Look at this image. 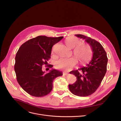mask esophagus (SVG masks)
<instances>
[{"label":"esophagus","instance_id":"esophagus-1","mask_svg":"<svg viewBox=\"0 0 121 121\" xmlns=\"http://www.w3.org/2000/svg\"><path fill=\"white\" fill-rule=\"evenodd\" d=\"M68 74V73H66V72H64V73H63V75H65V76H66V75H67Z\"/></svg>","mask_w":121,"mask_h":121}]
</instances>
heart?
Instances as JSON below:
<instances>
[{"instance_id": "1", "label": "heart", "mask_w": 121, "mask_h": 121, "mask_svg": "<svg viewBox=\"0 0 121 121\" xmlns=\"http://www.w3.org/2000/svg\"><path fill=\"white\" fill-rule=\"evenodd\" d=\"M81 41L75 36L67 37L65 43L69 48L74 49L73 54L80 63H86L90 60L92 52L91 46L87 43H81ZM75 57H61L56 62V67L59 69L70 71L77 64Z\"/></svg>"}]
</instances>
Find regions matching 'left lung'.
I'll use <instances>...</instances> for the list:
<instances>
[{"instance_id":"obj_1","label":"left lung","mask_w":121,"mask_h":121,"mask_svg":"<svg viewBox=\"0 0 121 121\" xmlns=\"http://www.w3.org/2000/svg\"><path fill=\"white\" fill-rule=\"evenodd\" d=\"M76 36L89 43L93 52V57L85 66L70 72V74L76 77L77 81L68 86L73 94L86 97L94 93L99 87L107 71L108 58L105 50L99 42L82 34H76Z\"/></svg>"}]
</instances>
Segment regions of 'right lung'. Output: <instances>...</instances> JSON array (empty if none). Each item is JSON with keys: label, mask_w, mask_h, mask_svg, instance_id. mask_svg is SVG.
Masks as SVG:
<instances>
[{"label": "right lung", "mask_w": 121, "mask_h": 121, "mask_svg": "<svg viewBox=\"0 0 121 121\" xmlns=\"http://www.w3.org/2000/svg\"><path fill=\"white\" fill-rule=\"evenodd\" d=\"M63 38L39 36L29 40L19 49L14 70L17 81L29 94L37 97L47 95L53 89L54 79L62 76V72L56 69L44 73L42 66L50 59L53 45ZM47 66L52 68L53 65Z\"/></svg>", "instance_id": "1"}]
</instances>
